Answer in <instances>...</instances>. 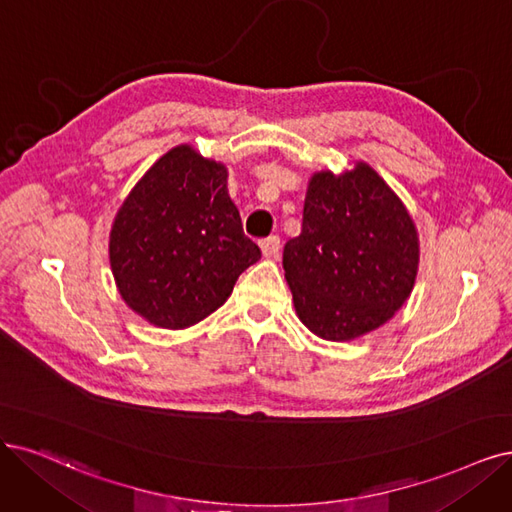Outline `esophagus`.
<instances>
[{
	"label": "esophagus",
	"mask_w": 512,
	"mask_h": 512,
	"mask_svg": "<svg viewBox=\"0 0 512 512\" xmlns=\"http://www.w3.org/2000/svg\"><path fill=\"white\" fill-rule=\"evenodd\" d=\"M261 253H263V257H276L278 255V251H280V238L278 236H270V238H263L261 240Z\"/></svg>",
	"instance_id": "1"
}]
</instances>
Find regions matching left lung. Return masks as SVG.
Returning a JSON list of instances; mask_svg holds the SVG:
<instances>
[{
  "label": "left lung",
  "mask_w": 512,
  "mask_h": 512,
  "mask_svg": "<svg viewBox=\"0 0 512 512\" xmlns=\"http://www.w3.org/2000/svg\"><path fill=\"white\" fill-rule=\"evenodd\" d=\"M420 238L403 200L367 162L308 181L301 234L285 244L282 268L293 306L329 342L363 337L409 299Z\"/></svg>",
  "instance_id": "1"
}]
</instances>
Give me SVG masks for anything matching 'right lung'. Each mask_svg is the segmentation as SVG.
I'll return each mask as SVG.
<instances>
[{
    "label": "right lung",
    "mask_w": 512,
    "mask_h": 512,
    "mask_svg": "<svg viewBox=\"0 0 512 512\" xmlns=\"http://www.w3.org/2000/svg\"><path fill=\"white\" fill-rule=\"evenodd\" d=\"M227 194V168L177 145L154 162L118 208L109 263L126 306L160 329H187L232 295L257 263Z\"/></svg>",
    "instance_id": "right-lung-1"
}]
</instances>
